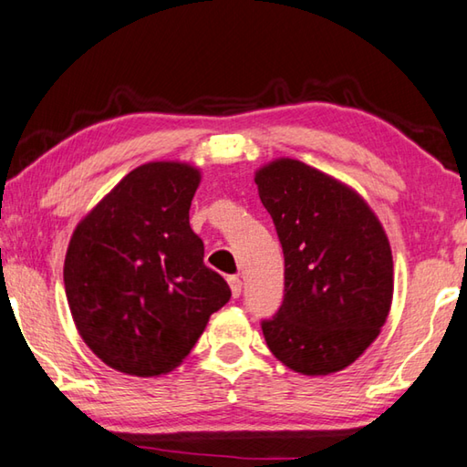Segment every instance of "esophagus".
Listing matches in <instances>:
<instances>
[{"instance_id":"1","label":"esophagus","mask_w":467,"mask_h":467,"mask_svg":"<svg viewBox=\"0 0 467 467\" xmlns=\"http://www.w3.org/2000/svg\"><path fill=\"white\" fill-rule=\"evenodd\" d=\"M228 285H231V291H233V297H239L241 291H243V281L236 277V275H231L228 277Z\"/></svg>"}]
</instances>
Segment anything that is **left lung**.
Wrapping results in <instances>:
<instances>
[{
	"instance_id": "8db88e82",
	"label": "left lung",
	"mask_w": 467,
	"mask_h": 467,
	"mask_svg": "<svg viewBox=\"0 0 467 467\" xmlns=\"http://www.w3.org/2000/svg\"><path fill=\"white\" fill-rule=\"evenodd\" d=\"M254 182L285 257L283 301L261 322L265 342L296 372L342 370L387 322V234L358 194L297 160L269 163Z\"/></svg>"
}]
</instances>
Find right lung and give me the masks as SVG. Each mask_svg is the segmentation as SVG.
<instances>
[{"mask_svg":"<svg viewBox=\"0 0 467 467\" xmlns=\"http://www.w3.org/2000/svg\"><path fill=\"white\" fill-rule=\"evenodd\" d=\"M198 170L135 168L100 200L64 259V289L82 340L107 367L158 377L186 358L231 287L204 265L190 228Z\"/></svg>","mask_w":467,"mask_h":467,"instance_id":"add662e5","label":"right lung"}]
</instances>
